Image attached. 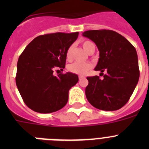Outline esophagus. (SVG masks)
<instances>
[{
    "label": "esophagus",
    "mask_w": 149,
    "mask_h": 149,
    "mask_svg": "<svg viewBox=\"0 0 149 149\" xmlns=\"http://www.w3.org/2000/svg\"><path fill=\"white\" fill-rule=\"evenodd\" d=\"M84 76H79V80H80V81H81V80H82V79H84Z\"/></svg>",
    "instance_id": "34e87169"
}]
</instances>
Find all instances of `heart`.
I'll return each mask as SVG.
<instances>
[{"mask_svg": "<svg viewBox=\"0 0 149 149\" xmlns=\"http://www.w3.org/2000/svg\"><path fill=\"white\" fill-rule=\"evenodd\" d=\"M82 46L88 54H90L92 51H95V49L94 43L90 41H84L82 42ZM72 51H73V45H71L68 47L66 51V59L68 60H71L72 59ZM91 68H92V64L90 63L76 62L68 65V70L77 75H84L90 70Z\"/></svg>", "mask_w": 149, "mask_h": 149, "instance_id": "b5f03b06", "label": "heart"}]
</instances>
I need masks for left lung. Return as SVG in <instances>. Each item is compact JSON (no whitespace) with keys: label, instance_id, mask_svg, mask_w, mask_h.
Here are the masks:
<instances>
[{"label":"left lung","instance_id":"1","mask_svg":"<svg viewBox=\"0 0 149 149\" xmlns=\"http://www.w3.org/2000/svg\"><path fill=\"white\" fill-rule=\"evenodd\" d=\"M83 36L95 43L99 60L95 68L99 76L87 77L86 98L95 108L113 111L122 108L131 98L139 77L136 51L125 38L113 30H93ZM105 70L107 73L104 75Z\"/></svg>","mask_w":149,"mask_h":149}]
</instances>
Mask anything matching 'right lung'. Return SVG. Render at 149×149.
Returning a JSON list of instances; mask_svg holds the SVG:
<instances>
[{
  "label": "right lung",
  "instance_id": "1",
  "mask_svg": "<svg viewBox=\"0 0 149 149\" xmlns=\"http://www.w3.org/2000/svg\"><path fill=\"white\" fill-rule=\"evenodd\" d=\"M78 34L55 33L39 36L19 56L16 86L24 102L33 111L50 113L67 104L68 91L78 82V76L67 72L56 77L53 73L57 68L63 71L67 49Z\"/></svg>",
  "mask_w": 149,
  "mask_h": 149
}]
</instances>
